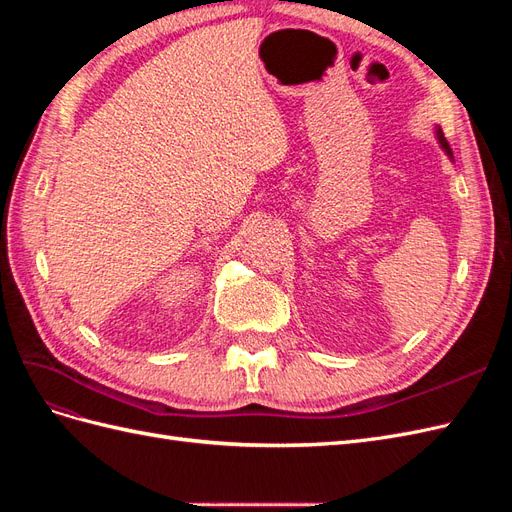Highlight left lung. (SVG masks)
Here are the masks:
<instances>
[{"label":"left lung","mask_w":512,"mask_h":512,"mask_svg":"<svg viewBox=\"0 0 512 512\" xmlns=\"http://www.w3.org/2000/svg\"><path fill=\"white\" fill-rule=\"evenodd\" d=\"M436 136H438V143H440V147L446 151V156H448V158H453V151H451V147H448L446 138H444V134H442V130H440V128L436 130Z\"/></svg>","instance_id":"left-lung-1"}]
</instances>
